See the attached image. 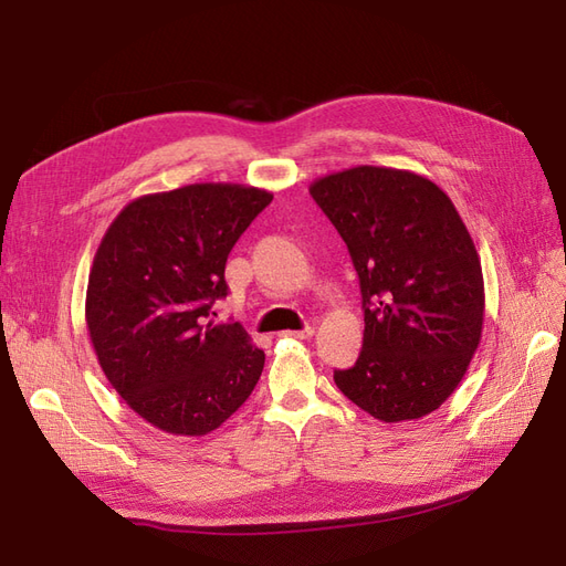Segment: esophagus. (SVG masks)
<instances>
[{
    "label": "esophagus",
    "mask_w": 566,
    "mask_h": 566,
    "mask_svg": "<svg viewBox=\"0 0 566 566\" xmlns=\"http://www.w3.org/2000/svg\"><path fill=\"white\" fill-rule=\"evenodd\" d=\"M290 337H297V339H310L314 335V325H304L302 331H293V333H285Z\"/></svg>",
    "instance_id": "34e87169"
}]
</instances>
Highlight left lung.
Here are the masks:
<instances>
[{
	"label": "left lung",
	"instance_id": "obj_1",
	"mask_svg": "<svg viewBox=\"0 0 566 566\" xmlns=\"http://www.w3.org/2000/svg\"><path fill=\"white\" fill-rule=\"evenodd\" d=\"M361 285L364 349L335 385L382 422L418 420L465 375L484 325V276L451 198L406 169L361 165L312 184Z\"/></svg>",
	"mask_w": 566,
	"mask_h": 566
}]
</instances>
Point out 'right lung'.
Instances as JSON below:
<instances>
[{"mask_svg":"<svg viewBox=\"0 0 566 566\" xmlns=\"http://www.w3.org/2000/svg\"><path fill=\"white\" fill-rule=\"evenodd\" d=\"M273 200L241 184H191L132 200L101 241L87 328L113 389L167 434L229 420L264 368L241 323H214L238 238Z\"/></svg>","mask_w":566,"mask_h":566,"instance_id":"1","label":"right lung"}]
</instances>
